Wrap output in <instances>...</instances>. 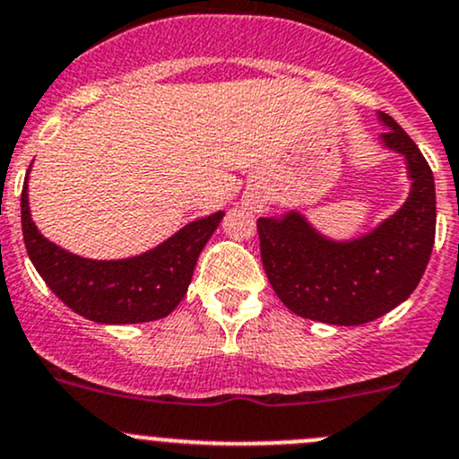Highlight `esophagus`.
Masks as SVG:
<instances>
[{
    "mask_svg": "<svg viewBox=\"0 0 459 459\" xmlns=\"http://www.w3.org/2000/svg\"><path fill=\"white\" fill-rule=\"evenodd\" d=\"M258 207V210H263V203H261V205H256Z\"/></svg>",
    "mask_w": 459,
    "mask_h": 459,
    "instance_id": "34e87169",
    "label": "esophagus"
}]
</instances>
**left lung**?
Returning a JSON list of instances; mask_svg holds the SVG:
<instances>
[{
    "label": "left lung",
    "instance_id": "obj_1",
    "mask_svg": "<svg viewBox=\"0 0 459 459\" xmlns=\"http://www.w3.org/2000/svg\"><path fill=\"white\" fill-rule=\"evenodd\" d=\"M380 141L403 154L411 192L395 214L351 240L320 234L300 212L258 219L261 258L287 309L318 323L353 327L380 318L413 294L436 240V183L409 134L380 112Z\"/></svg>",
    "mask_w": 459,
    "mask_h": 459
}]
</instances>
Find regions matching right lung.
I'll return each mask as SVG.
<instances>
[{"label":"right lung","instance_id":"obj_1","mask_svg":"<svg viewBox=\"0 0 459 459\" xmlns=\"http://www.w3.org/2000/svg\"><path fill=\"white\" fill-rule=\"evenodd\" d=\"M223 216L225 212H216L192 221L139 256L92 261L44 238L30 216L28 174L22 190V231L32 264L64 305L101 325L150 323L172 314L187 294L198 256Z\"/></svg>","mask_w":459,"mask_h":459}]
</instances>
